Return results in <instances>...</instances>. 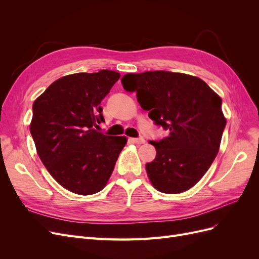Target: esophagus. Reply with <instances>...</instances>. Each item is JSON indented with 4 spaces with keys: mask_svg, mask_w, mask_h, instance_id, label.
I'll return each instance as SVG.
<instances>
[{
    "mask_svg": "<svg viewBox=\"0 0 259 259\" xmlns=\"http://www.w3.org/2000/svg\"><path fill=\"white\" fill-rule=\"evenodd\" d=\"M132 142L137 144V145H142V144L146 143V140L143 137H140V138H132Z\"/></svg>",
    "mask_w": 259,
    "mask_h": 259,
    "instance_id": "34e87169",
    "label": "esophagus"
}]
</instances>
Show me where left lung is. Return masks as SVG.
Returning a JSON list of instances; mask_svg holds the SVG:
<instances>
[{
    "label": "left lung",
    "instance_id": "1",
    "mask_svg": "<svg viewBox=\"0 0 259 259\" xmlns=\"http://www.w3.org/2000/svg\"><path fill=\"white\" fill-rule=\"evenodd\" d=\"M121 82L125 91L136 92L150 119L168 131L160 142H150L156 156L146 170L152 186L169 194L191 189L219 151L227 122L222 98L204 81L185 73H127Z\"/></svg>",
    "mask_w": 259,
    "mask_h": 259
}]
</instances>
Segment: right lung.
Segmentation results:
<instances>
[{
	"mask_svg": "<svg viewBox=\"0 0 259 259\" xmlns=\"http://www.w3.org/2000/svg\"><path fill=\"white\" fill-rule=\"evenodd\" d=\"M120 76L111 70L65 75L33 103L30 133L38 158L52 177L73 193L103 190L127 143L125 136L95 130L105 121L101 100Z\"/></svg>",
	"mask_w": 259,
	"mask_h": 259,
	"instance_id": "obj_1",
	"label": "right lung"
}]
</instances>
